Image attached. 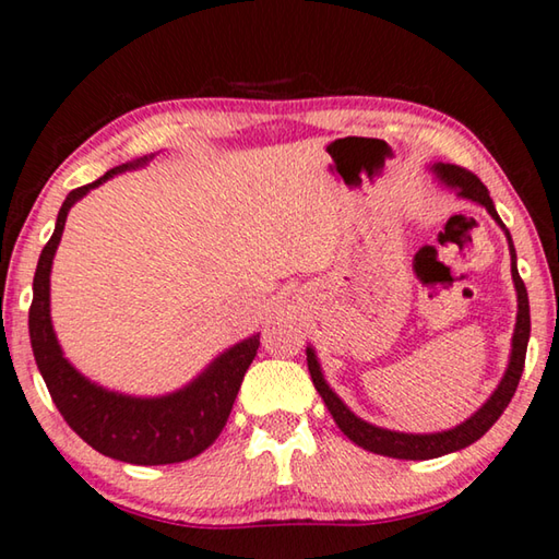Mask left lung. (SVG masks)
I'll return each instance as SVG.
<instances>
[{"label":"left lung","mask_w":559,"mask_h":559,"mask_svg":"<svg viewBox=\"0 0 559 559\" xmlns=\"http://www.w3.org/2000/svg\"><path fill=\"white\" fill-rule=\"evenodd\" d=\"M430 170L438 176L442 186L452 188L456 195L466 198L469 202H476V205H481L496 219V225L503 229L506 239H509V251H511V276H513L515 296H519V314H515L509 367H506L503 379L499 381V385H496V391L489 395V399H486V403L472 415V418H466L464 423L454 425V428L442 430V432H399V430L379 428V425L361 420L359 415H354L347 408V403H344L340 395L330 389V383L324 381L314 349L312 347L306 349L308 352V369H310L314 389H318V393L322 395V401H324V405H328V411L332 413L337 428L347 435L354 444H359V448L369 450L373 454L393 456V460H435V456L469 448L472 442L479 440L481 435L501 418V413L509 408L513 393H515V389H519L523 364H525L527 340H531V306H527L525 283L519 276V266H515L513 239H511V231L506 229V225L501 222L499 212H496V207H493L489 190H486L484 182L466 168L452 166V164H432Z\"/></svg>","instance_id":"8db88e82"}]
</instances>
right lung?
<instances>
[{
  "instance_id": "add662e5",
  "label": "right lung",
  "mask_w": 559,
  "mask_h": 559,
  "mask_svg": "<svg viewBox=\"0 0 559 559\" xmlns=\"http://www.w3.org/2000/svg\"><path fill=\"white\" fill-rule=\"evenodd\" d=\"M154 156L156 154L129 160V164L107 170L95 182L68 192L63 207L58 212L53 237L40 251L34 276V300L28 310V334H32L36 367L66 423L99 454L141 466L192 460L219 438L239 385L261 344L259 332L251 334L212 359L207 369L200 371L182 389L154 395V399H141V395H127L97 385L63 357L53 320H50V269H53L56 249L63 237L68 212L93 188L124 174V170L146 166Z\"/></svg>"
}]
</instances>
